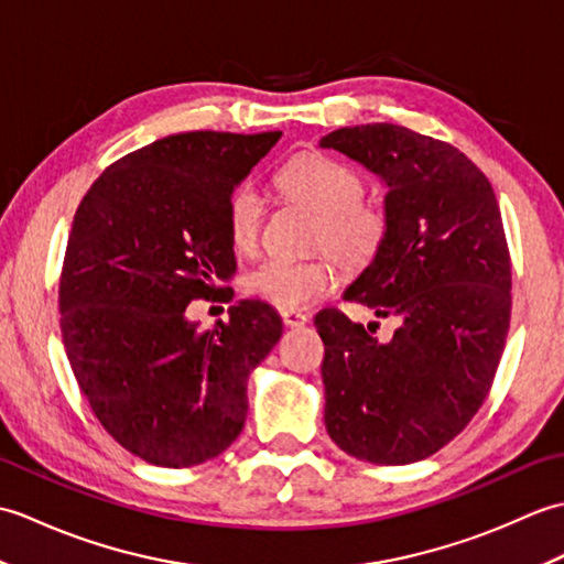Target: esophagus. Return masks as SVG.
<instances>
[{
	"label": "esophagus",
	"mask_w": 564,
	"mask_h": 564,
	"mask_svg": "<svg viewBox=\"0 0 564 564\" xmlns=\"http://www.w3.org/2000/svg\"><path fill=\"white\" fill-rule=\"evenodd\" d=\"M281 317L285 327H305L310 322V317L301 313V310H281Z\"/></svg>",
	"instance_id": "obj_1"
}]
</instances>
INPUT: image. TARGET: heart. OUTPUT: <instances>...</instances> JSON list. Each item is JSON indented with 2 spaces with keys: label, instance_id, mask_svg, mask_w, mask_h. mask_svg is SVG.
Masks as SVG:
<instances>
[{
  "label": "heart",
  "instance_id": "heart-1",
  "mask_svg": "<svg viewBox=\"0 0 564 564\" xmlns=\"http://www.w3.org/2000/svg\"><path fill=\"white\" fill-rule=\"evenodd\" d=\"M281 194L310 208L317 220L313 225V247H327L344 267L361 269L386 245L388 215L373 203L364 200V182L351 166L327 154L307 152L285 162L275 174ZM263 223V200L251 184L232 191L227 200V227L232 245L249 254L259 245ZM339 281L337 263L327 254L301 261L269 259L247 273V289L275 307H305L334 291Z\"/></svg>",
  "mask_w": 564,
  "mask_h": 564
}]
</instances>
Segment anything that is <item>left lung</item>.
<instances>
[{"label": "left lung", "instance_id": "1", "mask_svg": "<svg viewBox=\"0 0 564 564\" xmlns=\"http://www.w3.org/2000/svg\"><path fill=\"white\" fill-rule=\"evenodd\" d=\"M319 145L386 186V245L344 301L398 319L378 339L334 307L315 317L327 434L358 460H424L480 410L505 351L511 261L495 191L460 150L402 126L339 128Z\"/></svg>", "mask_w": 564, "mask_h": 564}]
</instances>
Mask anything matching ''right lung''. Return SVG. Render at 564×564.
I'll use <instances>...</instances> for the list:
<instances>
[{"mask_svg": "<svg viewBox=\"0 0 564 564\" xmlns=\"http://www.w3.org/2000/svg\"><path fill=\"white\" fill-rule=\"evenodd\" d=\"M279 138L154 140L111 164L75 213L59 279L65 351L101 426L145 463L200 465L242 434L247 380L281 339V315L239 301L203 332L186 307L235 275L227 200Z\"/></svg>", "mask_w": 564, "mask_h": 564, "instance_id": "obj_1", "label": "right lung"}]
</instances>
